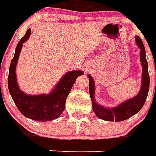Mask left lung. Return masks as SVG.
Instances as JSON below:
<instances>
[{
    "label": "left lung",
    "mask_w": 156,
    "mask_h": 156,
    "mask_svg": "<svg viewBox=\"0 0 156 156\" xmlns=\"http://www.w3.org/2000/svg\"><path fill=\"white\" fill-rule=\"evenodd\" d=\"M135 43L140 49V62L142 64L141 88L135 97L122 102L115 107L108 108L99 105L95 100V82L93 76L88 75L89 80V94L92 100L93 112L98 118L109 122H121L126 120L140 111L147 98L150 85V76L148 73V63L146 58L145 47L142 39L139 36H135Z\"/></svg>",
    "instance_id": "obj_1"
}]
</instances>
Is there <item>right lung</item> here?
I'll list each match as a JSON object with an SVG mask.
<instances>
[{"mask_svg":"<svg viewBox=\"0 0 156 156\" xmlns=\"http://www.w3.org/2000/svg\"><path fill=\"white\" fill-rule=\"evenodd\" d=\"M31 30L28 29L24 37L17 43L14 56L9 66V91L19 111L27 118L38 122H48L58 118L65 109L66 99L78 76L84 74L81 70L66 72L48 94L29 95L21 90L16 76V67L22 46L28 40Z\"/></svg>","mask_w":156,"mask_h":156,"instance_id":"1","label":"right lung"}]
</instances>
